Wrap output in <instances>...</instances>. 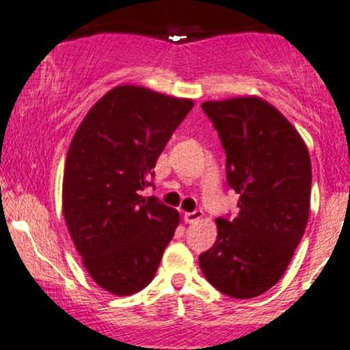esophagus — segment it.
Instances as JSON below:
<instances>
[{"label":"esophagus","instance_id":"1","mask_svg":"<svg viewBox=\"0 0 350 350\" xmlns=\"http://www.w3.org/2000/svg\"><path fill=\"white\" fill-rule=\"evenodd\" d=\"M203 218V211L202 210H195V211H187L185 215H183V219H185V223H195L198 221V219Z\"/></svg>","mask_w":350,"mask_h":350}]
</instances>
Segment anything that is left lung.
Here are the masks:
<instances>
[{
	"instance_id": "8db88e82",
	"label": "left lung",
	"mask_w": 350,
	"mask_h": 350,
	"mask_svg": "<svg viewBox=\"0 0 350 350\" xmlns=\"http://www.w3.org/2000/svg\"><path fill=\"white\" fill-rule=\"evenodd\" d=\"M202 109L221 139L239 213L217 219V241L200 254V268L219 293L250 299L281 280L304 234L311 159L299 132L261 97L206 100Z\"/></svg>"
}]
</instances>
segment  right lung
<instances>
[{
  "label": "right lung",
  "instance_id": "1",
  "mask_svg": "<svg viewBox=\"0 0 350 350\" xmlns=\"http://www.w3.org/2000/svg\"><path fill=\"white\" fill-rule=\"evenodd\" d=\"M191 107V99L117 85L90 107L70 140L62 215L89 276L116 296L142 291L154 280L178 226V211L140 190Z\"/></svg>",
  "mask_w": 350,
  "mask_h": 350
}]
</instances>
